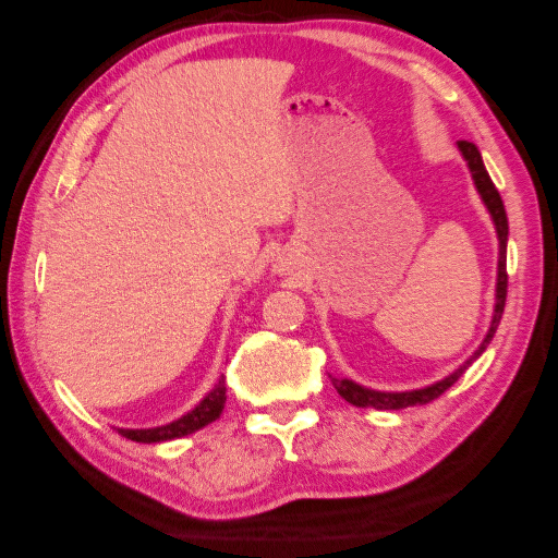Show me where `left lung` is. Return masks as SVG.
<instances>
[{
  "label": "left lung",
  "instance_id": "8db88e82",
  "mask_svg": "<svg viewBox=\"0 0 558 558\" xmlns=\"http://www.w3.org/2000/svg\"><path fill=\"white\" fill-rule=\"evenodd\" d=\"M458 148L462 153V158L468 160V168L472 172V180H474V187H477V193L482 197V203L487 205L489 215H492V222H495V230H497V240H499V264H497V296H495V316H492V324H489V331L485 336V341L477 351H474L468 361H464L458 371L450 373V376L433 383V386L427 388H417V390H405V392H383V390H371V388H363L359 383H353L349 378H333L331 383L333 388L339 390V396L343 400H349L351 405L355 408H376V410H403L410 405H425L430 403V400L440 398L442 392L454 386V383L460 380V376L464 371L470 368L474 359H480L482 353L492 341V336H495L497 326L501 322V314H505V301H507V236H509V225H507V213H505V203H501V197L497 193L495 182H492L489 172L485 168V162H482V155L477 150V145L470 143V141H460Z\"/></svg>",
  "mask_w": 558,
  "mask_h": 558
}]
</instances>
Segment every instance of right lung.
<instances>
[{"label": "right lung", "mask_w": 558, "mask_h": 558, "mask_svg": "<svg viewBox=\"0 0 558 558\" xmlns=\"http://www.w3.org/2000/svg\"><path fill=\"white\" fill-rule=\"evenodd\" d=\"M225 400H227V386H225V378H219L215 383V388L207 392V396L199 400V405H195L190 410L187 415H182L178 420H172L168 425H160V427H148V430H118L123 437L133 442H166V440H175V437H185L190 433H197L199 427H205L222 415V408H225Z\"/></svg>", "instance_id": "1"}]
</instances>
